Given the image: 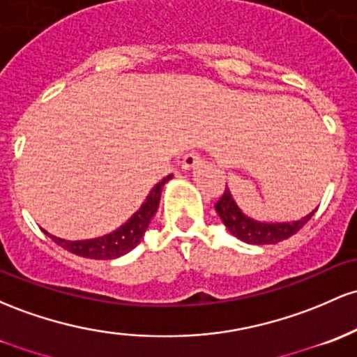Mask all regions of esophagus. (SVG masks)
I'll list each match as a JSON object with an SVG mask.
<instances>
[{"label":"esophagus","instance_id":"esophagus-1","mask_svg":"<svg viewBox=\"0 0 357 357\" xmlns=\"http://www.w3.org/2000/svg\"><path fill=\"white\" fill-rule=\"evenodd\" d=\"M199 160H202V158H199L198 152H197V151H190V152H188V154L183 155L181 167H183V169H185V171H190V169H193L195 166H197Z\"/></svg>","mask_w":357,"mask_h":357}]
</instances>
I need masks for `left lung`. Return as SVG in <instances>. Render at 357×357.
Masks as SVG:
<instances>
[{
    "mask_svg": "<svg viewBox=\"0 0 357 357\" xmlns=\"http://www.w3.org/2000/svg\"><path fill=\"white\" fill-rule=\"evenodd\" d=\"M215 210L220 215L223 225L229 229V232L237 238H241L242 242H248V244H256V245H266V244H276V242L284 241V238L295 236L296 232L305 225L310 218L313 217L317 208L308 213L307 217H303L301 220L296 222H288V223H266V222H257L249 218L248 215H244L241 208L234 202L232 195H230L229 188L225 186V191L215 203Z\"/></svg>",
    "mask_w": 357,
    "mask_h": 357,
    "instance_id": "1",
    "label": "left lung"
}]
</instances>
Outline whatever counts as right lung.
I'll return each instance as SVG.
<instances>
[{
  "label": "right lung",
  "instance_id": "obj_1",
  "mask_svg": "<svg viewBox=\"0 0 357 357\" xmlns=\"http://www.w3.org/2000/svg\"><path fill=\"white\" fill-rule=\"evenodd\" d=\"M172 178V174L166 176L162 181L151 190L146 202L142 203L139 210L128 218L123 225L119 227L113 232L107 234L103 237L88 238V241H64V238L52 237V241L62 249L69 250V252L76 254V256L88 257V259H116V257L123 256V254L130 252L144 237V232L147 230L151 218L154 217L158 211L160 193H162V186Z\"/></svg>",
  "mask_w": 357,
  "mask_h": 357
}]
</instances>
